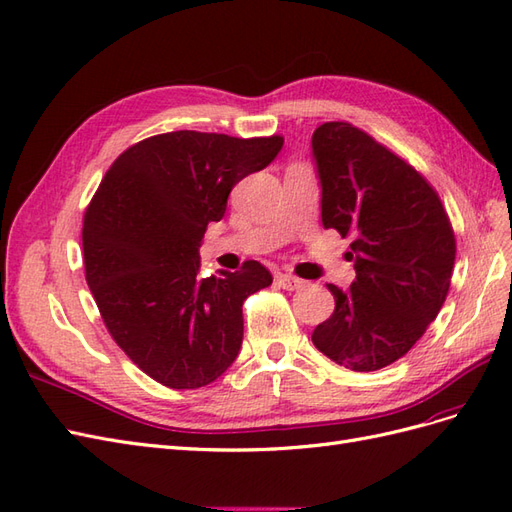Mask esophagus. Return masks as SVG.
Returning a JSON list of instances; mask_svg holds the SVG:
<instances>
[{
    "mask_svg": "<svg viewBox=\"0 0 512 512\" xmlns=\"http://www.w3.org/2000/svg\"><path fill=\"white\" fill-rule=\"evenodd\" d=\"M276 281H279V285L283 289H289V291H296V289H302L304 287V281H300L298 276L294 274H276Z\"/></svg>",
    "mask_w": 512,
    "mask_h": 512,
    "instance_id": "34e87169",
    "label": "esophagus"
}]
</instances>
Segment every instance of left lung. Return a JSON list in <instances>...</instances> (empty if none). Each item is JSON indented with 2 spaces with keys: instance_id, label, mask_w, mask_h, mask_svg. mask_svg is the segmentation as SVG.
Wrapping results in <instances>:
<instances>
[{
  "instance_id": "8db88e82",
  "label": "left lung",
  "mask_w": 512,
  "mask_h": 512,
  "mask_svg": "<svg viewBox=\"0 0 512 512\" xmlns=\"http://www.w3.org/2000/svg\"><path fill=\"white\" fill-rule=\"evenodd\" d=\"M321 223L352 236L356 279L328 285L334 313L313 330L321 354L377 371L405 356L440 313L455 266V233L440 197L405 160L347 122L311 139Z\"/></svg>"
}]
</instances>
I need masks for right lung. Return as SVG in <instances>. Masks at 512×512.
<instances>
[{
	"label": "right lung",
	"mask_w": 512,
	"mask_h": 512,
	"mask_svg": "<svg viewBox=\"0 0 512 512\" xmlns=\"http://www.w3.org/2000/svg\"><path fill=\"white\" fill-rule=\"evenodd\" d=\"M283 137L238 139L175 130L128 148L83 218L85 281L124 354L158 384H212L238 358L244 300L272 283L259 261L199 274L208 223L231 188L266 169Z\"/></svg>",
	"instance_id": "1"
}]
</instances>
